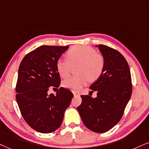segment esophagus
Wrapping results in <instances>:
<instances>
[{"label": "esophagus", "instance_id": "34e87169", "mask_svg": "<svg viewBox=\"0 0 149 149\" xmlns=\"http://www.w3.org/2000/svg\"><path fill=\"white\" fill-rule=\"evenodd\" d=\"M73 95H74V97L76 96H79L80 94L79 93H77V92H73Z\"/></svg>", "mask_w": 149, "mask_h": 149}]
</instances>
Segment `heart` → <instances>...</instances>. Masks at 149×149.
I'll list each match as a JSON object with an SVG mask.
<instances>
[{"label": "heart", "mask_w": 149, "mask_h": 149, "mask_svg": "<svg viewBox=\"0 0 149 149\" xmlns=\"http://www.w3.org/2000/svg\"><path fill=\"white\" fill-rule=\"evenodd\" d=\"M68 59L59 58L56 61V70L62 77L70 75L72 66L79 65L77 72L79 76L70 77L63 81L65 88L79 91L87 84L88 80L94 81L102 74L104 60L95 49L84 45H75L67 52Z\"/></svg>", "instance_id": "obj_1"}]
</instances>
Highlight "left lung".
<instances>
[{
  "mask_svg": "<svg viewBox=\"0 0 149 149\" xmlns=\"http://www.w3.org/2000/svg\"><path fill=\"white\" fill-rule=\"evenodd\" d=\"M95 47H99L104 60L102 74L90 86V89L97 92V97L81 95L82 102L77 111L86 127L102 133L113 128L122 118L131 97V76L121 53L104 45Z\"/></svg>",
  "mask_w": 149,
  "mask_h": 149,
  "instance_id": "1",
  "label": "left lung"
}]
</instances>
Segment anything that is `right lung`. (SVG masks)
<instances>
[{
    "instance_id": "1",
    "label": "right lung",
    "mask_w": 149,
    "mask_h": 149,
    "mask_svg": "<svg viewBox=\"0 0 149 149\" xmlns=\"http://www.w3.org/2000/svg\"><path fill=\"white\" fill-rule=\"evenodd\" d=\"M68 47L42 45L28 53L20 64L16 102L27 124L39 133H52L60 127L74 96L62 87L56 95L49 93L52 88L59 87L56 61Z\"/></svg>"
}]
</instances>
